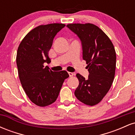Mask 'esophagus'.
Returning <instances> with one entry per match:
<instances>
[{
  "label": "esophagus",
  "instance_id": "34e87169",
  "mask_svg": "<svg viewBox=\"0 0 135 135\" xmlns=\"http://www.w3.org/2000/svg\"><path fill=\"white\" fill-rule=\"evenodd\" d=\"M69 75H70V77H73L74 76V73H72V72H69Z\"/></svg>",
  "mask_w": 135,
  "mask_h": 135
}]
</instances>
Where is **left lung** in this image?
Wrapping results in <instances>:
<instances>
[{"instance_id": "8db88e82", "label": "left lung", "mask_w": 135, "mask_h": 135, "mask_svg": "<svg viewBox=\"0 0 135 135\" xmlns=\"http://www.w3.org/2000/svg\"><path fill=\"white\" fill-rule=\"evenodd\" d=\"M66 27L76 33L83 45V59L89 75L79 74L75 97L84 104L94 106L100 103L112 86L115 77L116 53L112 41L102 29L92 23H70Z\"/></svg>"}]
</instances>
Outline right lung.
Returning <instances> with one entry per match:
<instances>
[{
  "mask_svg": "<svg viewBox=\"0 0 135 135\" xmlns=\"http://www.w3.org/2000/svg\"><path fill=\"white\" fill-rule=\"evenodd\" d=\"M65 25L51 23L34 28L18 46L16 64L22 87L32 103L48 106L56 100L64 80L69 77L65 70L53 72L44 63L51 62L49 52L53 38Z\"/></svg>",
  "mask_w": 135,
  "mask_h": 135,
  "instance_id": "add662e5",
  "label": "right lung"
}]
</instances>
